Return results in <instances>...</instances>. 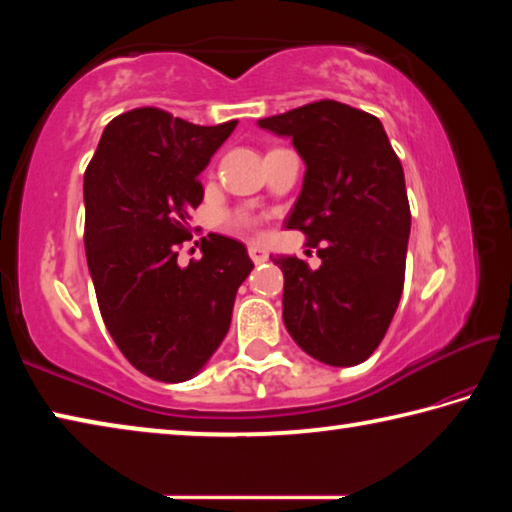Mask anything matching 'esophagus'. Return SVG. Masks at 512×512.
<instances>
[{"label": "esophagus", "mask_w": 512, "mask_h": 512, "mask_svg": "<svg viewBox=\"0 0 512 512\" xmlns=\"http://www.w3.org/2000/svg\"><path fill=\"white\" fill-rule=\"evenodd\" d=\"M248 255H250V259H253L255 264H262V262H266L268 259V253H266V248H262V246H248Z\"/></svg>", "instance_id": "1"}]
</instances>
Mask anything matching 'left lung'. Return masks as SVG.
I'll return each mask as SVG.
<instances>
[{
	"instance_id": "left-lung-1",
	"label": "left lung",
	"mask_w": 512,
	"mask_h": 512,
	"mask_svg": "<svg viewBox=\"0 0 512 512\" xmlns=\"http://www.w3.org/2000/svg\"><path fill=\"white\" fill-rule=\"evenodd\" d=\"M257 124L291 137L305 160L287 228L323 246L316 271L293 255L273 257L284 273V325L309 357L357 366L384 339L404 289L411 210L402 162L377 117L339 101Z\"/></svg>"
}]
</instances>
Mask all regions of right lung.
<instances>
[{
  "label": "right lung",
  "instance_id": "1",
  "mask_svg": "<svg viewBox=\"0 0 512 512\" xmlns=\"http://www.w3.org/2000/svg\"><path fill=\"white\" fill-rule=\"evenodd\" d=\"M235 126L135 108L110 121L85 169V255L101 318L121 354L167 384L210 361L253 271L246 246L214 232L201 259L178 266L189 214L203 201L198 173Z\"/></svg>",
  "mask_w": 512,
  "mask_h": 512
}]
</instances>
